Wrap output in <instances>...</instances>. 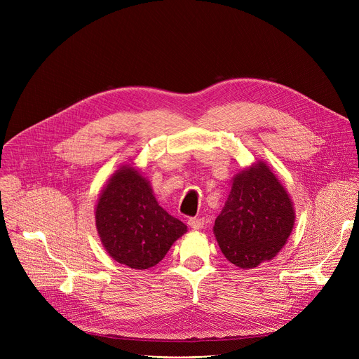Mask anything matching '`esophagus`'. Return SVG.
Returning a JSON list of instances; mask_svg holds the SVG:
<instances>
[{"label":"esophagus","instance_id":"esophagus-1","mask_svg":"<svg viewBox=\"0 0 359 359\" xmlns=\"http://www.w3.org/2000/svg\"><path fill=\"white\" fill-rule=\"evenodd\" d=\"M187 223L194 230H200L204 227V219H201V217H190Z\"/></svg>","mask_w":359,"mask_h":359}]
</instances>
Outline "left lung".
<instances>
[{"label":"left lung","instance_id":"8db88e82","mask_svg":"<svg viewBox=\"0 0 359 359\" xmlns=\"http://www.w3.org/2000/svg\"><path fill=\"white\" fill-rule=\"evenodd\" d=\"M292 201L270 168L259 162L238 173L215 236L226 259L240 269L271 260L294 227Z\"/></svg>","mask_w":359,"mask_h":359}]
</instances>
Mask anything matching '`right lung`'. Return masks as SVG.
Here are the masks:
<instances>
[{
	"instance_id": "obj_1",
	"label": "right lung",
	"mask_w": 359,
	"mask_h": 359,
	"mask_svg": "<svg viewBox=\"0 0 359 359\" xmlns=\"http://www.w3.org/2000/svg\"><path fill=\"white\" fill-rule=\"evenodd\" d=\"M96 229L111 257L135 270L156 266L187 227L163 210L130 166L112 176L96 204Z\"/></svg>"
}]
</instances>
